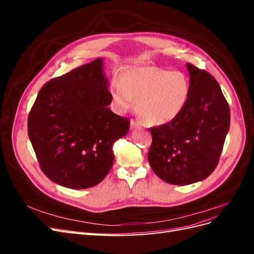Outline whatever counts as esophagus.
<instances>
[{"mask_svg": "<svg viewBox=\"0 0 254 254\" xmlns=\"http://www.w3.org/2000/svg\"><path fill=\"white\" fill-rule=\"evenodd\" d=\"M130 127H131V129L141 128V127H142V124H141L140 122H135L134 120H131V121H130Z\"/></svg>", "mask_w": 254, "mask_h": 254, "instance_id": "1", "label": "esophagus"}]
</instances>
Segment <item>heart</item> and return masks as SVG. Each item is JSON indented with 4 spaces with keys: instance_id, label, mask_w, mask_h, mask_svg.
I'll return each mask as SVG.
<instances>
[{
    "instance_id": "obj_1",
    "label": "heart",
    "mask_w": 254,
    "mask_h": 254,
    "mask_svg": "<svg viewBox=\"0 0 254 254\" xmlns=\"http://www.w3.org/2000/svg\"><path fill=\"white\" fill-rule=\"evenodd\" d=\"M189 78L178 71L155 66H133L123 70L110 83V94L118 111L137 109L155 125L171 123L186 108L190 96Z\"/></svg>"
}]
</instances>
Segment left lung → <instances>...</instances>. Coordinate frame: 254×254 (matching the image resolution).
<instances>
[{
    "mask_svg": "<svg viewBox=\"0 0 254 254\" xmlns=\"http://www.w3.org/2000/svg\"><path fill=\"white\" fill-rule=\"evenodd\" d=\"M190 96L171 123L150 128L148 162L160 179L176 186L202 181L217 166L230 128V109L213 76L187 64Z\"/></svg>",
    "mask_w": 254,
    "mask_h": 254,
    "instance_id": "8db88e82",
    "label": "left lung"
}]
</instances>
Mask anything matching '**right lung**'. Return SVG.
<instances>
[{"mask_svg": "<svg viewBox=\"0 0 254 254\" xmlns=\"http://www.w3.org/2000/svg\"><path fill=\"white\" fill-rule=\"evenodd\" d=\"M104 59L45 83L28 114V136L42 172L73 190L93 188L113 165V144L130 121L113 113Z\"/></svg>", "mask_w": 254, "mask_h": 254, "instance_id": "add662e5", "label": "right lung"}]
</instances>
